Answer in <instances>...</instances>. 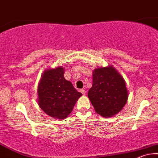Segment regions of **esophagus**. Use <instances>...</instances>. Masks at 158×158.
I'll use <instances>...</instances> for the list:
<instances>
[{
    "label": "esophagus",
    "instance_id": "34e87169",
    "mask_svg": "<svg viewBox=\"0 0 158 158\" xmlns=\"http://www.w3.org/2000/svg\"><path fill=\"white\" fill-rule=\"evenodd\" d=\"M80 92L83 94V95H85V94L86 93V90H85V89H80Z\"/></svg>",
    "mask_w": 158,
    "mask_h": 158
}]
</instances>
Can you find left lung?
<instances>
[{"instance_id": "8db88e82", "label": "left lung", "mask_w": 158, "mask_h": 158, "mask_svg": "<svg viewBox=\"0 0 158 158\" xmlns=\"http://www.w3.org/2000/svg\"><path fill=\"white\" fill-rule=\"evenodd\" d=\"M87 95L97 114L111 117L126 104L128 91L124 78L114 67L109 65L93 70V85Z\"/></svg>"}]
</instances>
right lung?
<instances>
[{
    "label": "right lung",
    "instance_id": "obj_1",
    "mask_svg": "<svg viewBox=\"0 0 158 158\" xmlns=\"http://www.w3.org/2000/svg\"><path fill=\"white\" fill-rule=\"evenodd\" d=\"M64 68L58 66L44 71L38 86V104L48 116L63 119L73 111L82 94L64 77Z\"/></svg>",
    "mask_w": 158,
    "mask_h": 158
}]
</instances>
